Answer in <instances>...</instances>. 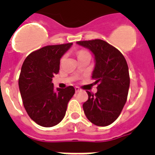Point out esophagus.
I'll return each instance as SVG.
<instances>
[{
  "label": "esophagus",
  "instance_id": "1",
  "mask_svg": "<svg viewBox=\"0 0 155 155\" xmlns=\"http://www.w3.org/2000/svg\"><path fill=\"white\" fill-rule=\"evenodd\" d=\"M80 91H81V89L79 88L78 87H75V91H76V92H79Z\"/></svg>",
  "mask_w": 155,
  "mask_h": 155
}]
</instances>
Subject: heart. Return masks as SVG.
<instances>
[{"label":"heart","instance_id":"obj_1","mask_svg":"<svg viewBox=\"0 0 155 155\" xmlns=\"http://www.w3.org/2000/svg\"><path fill=\"white\" fill-rule=\"evenodd\" d=\"M85 53H87V52L84 51V50H81V51L78 52V57L80 55H82V54H85Z\"/></svg>","mask_w":155,"mask_h":155}]
</instances>
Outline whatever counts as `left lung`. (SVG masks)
<instances>
[{
    "mask_svg": "<svg viewBox=\"0 0 155 155\" xmlns=\"http://www.w3.org/2000/svg\"><path fill=\"white\" fill-rule=\"evenodd\" d=\"M91 50L95 59L92 78L98 84L95 94L87 91L83 104L87 120L98 127L110 125L124 109L130 87V74L125 57L116 48L102 39L78 41Z\"/></svg>",
    "mask_w": 155,
    "mask_h": 155,
    "instance_id": "1",
    "label": "left lung"
}]
</instances>
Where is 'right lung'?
<instances>
[{
  "instance_id": "add662e5",
  "label": "right lung",
  "mask_w": 155,
  "mask_h": 155,
  "mask_svg": "<svg viewBox=\"0 0 155 155\" xmlns=\"http://www.w3.org/2000/svg\"><path fill=\"white\" fill-rule=\"evenodd\" d=\"M72 44L44 46L30 53L23 63L19 90L27 113L39 126L51 127L61 122L74 94L73 86L55 90L52 83L60 70L61 58Z\"/></svg>"
}]
</instances>
